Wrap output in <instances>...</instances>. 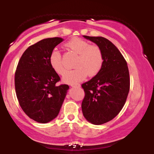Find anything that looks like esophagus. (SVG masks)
<instances>
[{"label": "esophagus", "instance_id": "obj_1", "mask_svg": "<svg viewBox=\"0 0 154 154\" xmlns=\"http://www.w3.org/2000/svg\"><path fill=\"white\" fill-rule=\"evenodd\" d=\"M70 85H71V87H72V88H79L80 87V85L79 84H71Z\"/></svg>", "mask_w": 154, "mask_h": 154}]
</instances>
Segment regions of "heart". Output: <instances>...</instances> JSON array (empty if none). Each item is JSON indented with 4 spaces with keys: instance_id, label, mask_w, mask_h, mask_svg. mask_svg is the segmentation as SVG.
I'll use <instances>...</instances> for the list:
<instances>
[{
    "instance_id": "b5f03b06",
    "label": "heart",
    "mask_w": 154,
    "mask_h": 154,
    "mask_svg": "<svg viewBox=\"0 0 154 154\" xmlns=\"http://www.w3.org/2000/svg\"><path fill=\"white\" fill-rule=\"evenodd\" d=\"M66 47L79 54L75 63V69L65 72L63 81L66 83L80 82L87 77L96 75L103 64V56L98 46L91 45L88 42L81 38H74L66 43ZM50 63L54 71L59 75H63L65 67L62 61L61 54L59 51H52L50 56Z\"/></svg>"
}]
</instances>
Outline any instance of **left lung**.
<instances>
[{
	"label": "left lung",
	"instance_id": "8db88e82",
	"mask_svg": "<svg viewBox=\"0 0 154 154\" xmlns=\"http://www.w3.org/2000/svg\"><path fill=\"white\" fill-rule=\"evenodd\" d=\"M83 37L96 44L103 56L100 72L82 85L85 93L83 116L89 122L99 125L114 119L123 108L130 91V75L125 58L111 41L103 37Z\"/></svg>",
	"mask_w": 154,
	"mask_h": 154
}]
</instances>
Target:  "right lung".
<instances>
[{
    "mask_svg": "<svg viewBox=\"0 0 154 154\" xmlns=\"http://www.w3.org/2000/svg\"><path fill=\"white\" fill-rule=\"evenodd\" d=\"M63 40L46 38L31 45L19 60L15 73V89L24 113L39 123H48L59 114L69 85H56L59 76L50 63L54 48Z\"/></svg>",
    "mask_w": 154,
    "mask_h": 154,
    "instance_id": "right-lung-1",
    "label": "right lung"
}]
</instances>
